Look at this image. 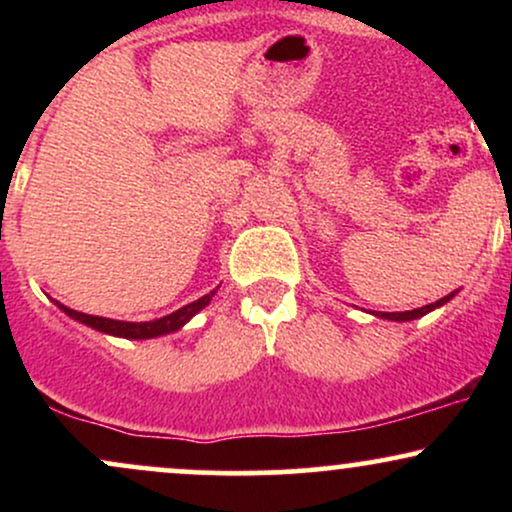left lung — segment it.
<instances>
[{
	"label": "left lung",
	"mask_w": 512,
	"mask_h": 512,
	"mask_svg": "<svg viewBox=\"0 0 512 512\" xmlns=\"http://www.w3.org/2000/svg\"><path fill=\"white\" fill-rule=\"evenodd\" d=\"M452 296H455V293H448V296H445V298H440V301H436V303H428V305H424V308L404 310V313H375V315L385 317V320H395V322H407V320H416V317H421V315L431 313V310H433V308H438V305L448 303Z\"/></svg>",
	"instance_id": "left-lung-1"
}]
</instances>
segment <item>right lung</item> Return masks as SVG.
<instances>
[{
  "instance_id": "1",
  "label": "right lung",
  "mask_w": 512,
  "mask_h": 512,
  "mask_svg": "<svg viewBox=\"0 0 512 512\" xmlns=\"http://www.w3.org/2000/svg\"><path fill=\"white\" fill-rule=\"evenodd\" d=\"M216 291L207 293V296H202L199 301L195 303H187L182 305L180 310H175V313H170L166 317H161V320H151V322H120V320H108V317H98V315H86V313H79V310H72V308H60L67 313L69 317H74V320L84 322V325L93 327V330L98 332H105V334H115V337H125V339H149V337H158V334H168V332H175L180 330L182 325H185L187 320H190L192 315L199 313V310L204 308V305H209L211 296H214Z\"/></svg>"
}]
</instances>
